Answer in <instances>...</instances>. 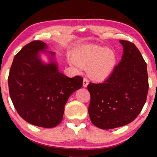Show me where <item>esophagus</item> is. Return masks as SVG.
Segmentation results:
<instances>
[{
  "mask_svg": "<svg viewBox=\"0 0 157 157\" xmlns=\"http://www.w3.org/2000/svg\"><path fill=\"white\" fill-rule=\"evenodd\" d=\"M88 84H89V80L86 78H83V86L84 87H86Z\"/></svg>",
  "mask_w": 157,
  "mask_h": 157,
  "instance_id": "esophagus-1",
  "label": "esophagus"
}]
</instances>
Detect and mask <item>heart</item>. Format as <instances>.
Wrapping results in <instances>:
<instances>
[{
    "mask_svg": "<svg viewBox=\"0 0 157 157\" xmlns=\"http://www.w3.org/2000/svg\"><path fill=\"white\" fill-rule=\"evenodd\" d=\"M70 63L77 70L83 66L89 67L91 78L104 80L110 76L115 67L117 57L113 51L105 46L87 45L77 49Z\"/></svg>",
    "mask_w": 157,
    "mask_h": 157,
    "instance_id": "1",
    "label": "heart"
}]
</instances>
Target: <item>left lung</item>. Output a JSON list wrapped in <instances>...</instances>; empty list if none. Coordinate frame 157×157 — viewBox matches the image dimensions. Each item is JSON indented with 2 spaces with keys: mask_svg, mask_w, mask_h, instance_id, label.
<instances>
[{
  "mask_svg": "<svg viewBox=\"0 0 157 157\" xmlns=\"http://www.w3.org/2000/svg\"><path fill=\"white\" fill-rule=\"evenodd\" d=\"M121 61L103 83H89V114L94 125L102 129L125 126L138 117L149 90L147 63L133 43L121 40Z\"/></svg>",
  "mask_w": 157,
  "mask_h": 157,
  "instance_id": "obj_1",
  "label": "left lung"
}]
</instances>
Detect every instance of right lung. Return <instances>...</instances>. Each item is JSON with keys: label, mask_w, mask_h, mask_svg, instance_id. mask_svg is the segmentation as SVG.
I'll return each mask as SVG.
<instances>
[{"label": "right lung", "mask_w": 157, "mask_h": 157, "mask_svg": "<svg viewBox=\"0 0 157 157\" xmlns=\"http://www.w3.org/2000/svg\"><path fill=\"white\" fill-rule=\"evenodd\" d=\"M46 48L44 42L33 40L15 56L8 87L15 109L25 121L53 128L61 122L68 98L81 88L83 79L80 76L68 78L59 71L54 62L43 63L38 52Z\"/></svg>", "instance_id": "right-lung-1"}]
</instances>
